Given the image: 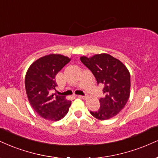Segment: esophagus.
<instances>
[{"instance_id":"obj_1","label":"esophagus","mask_w":158,"mask_h":158,"mask_svg":"<svg viewBox=\"0 0 158 158\" xmlns=\"http://www.w3.org/2000/svg\"><path fill=\"white\" fill-rule=\"evenodd\" d=\"M78 97L80 98H83V99H85V98H87V96H78Z\"/></svg>"}]
</instances>
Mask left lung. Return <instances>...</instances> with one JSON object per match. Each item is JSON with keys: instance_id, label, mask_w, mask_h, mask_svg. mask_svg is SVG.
<instances>
[{"instance_id": "8db88e82", "label": "left lung", "mask_w": 158, "mask_h": 158, "mask_svg": "<svg viewBox=\"0 0 158 158\" xmlns=\"http://www.w3.org/2000/svg\"><path fill=\"white\" fill-rule=\"evenodd\" d=\"M80 60L92 71L98 84L104 85L100 109L90 111L98 120L111 118L120 113L130 95V73L124 64L111 55L102 53L91 57L81 56Z\"/></svg>"}]
</instances>
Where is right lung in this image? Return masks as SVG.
Wrapping results in <instances>:
<instances>
[{
  "label": "right lung",
  "mask_w": 158,
  "mask_h": 158,
  "mask_svg": "<svg viewBox=\"0 0 158 158\" xmlns=\"http://www.w3.org/2000/svg\"><path fill=\"white\" fill-rule=\"evenodd\" d=\"M71 58L51 54L37 59L28 68L25 87L31 107L40 116L51 121L62 119L68 113L71 101L64 96L51 94L56 90L55 77Z\"/></svg>",
  "instance_id": "right-lung-1"
}]
</instances>
